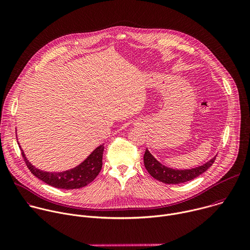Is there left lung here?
Instances as JSON below:
<instances>
[{"label":"left lung","instance_id":"1","mask_svg":"<svg viewBox=\"0 0 250 250\" xmlns=\"http://www.w3.org/2000/svg\"><path fill=\"white\" fill-rule=\"evenodd\" d=\"M215 160L216 156L202 166L192 169L177 170L162 165L153 157V155L147 150V148L144 156L145 166L148 173L154 178V179L165 184H180L187 181H191L199 175L203 174L205 171H207L212 165V163L215 162Z\"/></svg>","mask_w":250,"mask_h":250}]
</instances>
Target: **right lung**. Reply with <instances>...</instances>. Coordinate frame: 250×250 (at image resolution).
<instances>
[{
	"mask_svg": "<svg viewBox=\"0 0 250 250\" xmlns=\"http://www.w3.org/2000/svg\"><path fill=\"white\" fill-rule=\"evenodd\" d=\"M104 148V145L98 146L80 165L63 172H45L35 168L28 162L22 150L21 154L27 168L35 177L52 187L71 190L87 186L98 176L103 165Z\"/></svg>",
	"mask_w": 250,
	"mask_h": 250,
	"instance_id": "right-lung-1",
	"label": "right lung"
}]
</instances>
